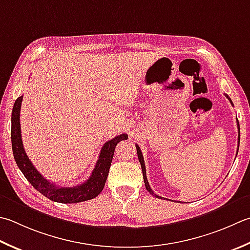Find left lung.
I'll list each match as a JSON object with an SVG mask.
<instances>
[{"label":"left lung","mask_w":250,"mask_h":250,"mask_svg":"<svg viewBox=\"0 0 250 250\" xmlns=\"http://www.w3.org/2000/svg\"><path fill=\"white\" fill-rule=\"evenodd\" d=\"M226 96L228 97L229 101L231 102V104L233 105V103H232L231 99H229V97L227 94H226ZM237 129H238V147H239V140H241V131H239V124H238V120H237ZM135 146H136V151H138V157H139V160H140V164H141V167H142V171H143V179H144V183H145V188H146V189H147L148 192H149L151 195H153V196L157 197V198H163V197L158 196V195H156V194L153 192V189L150 188V187H149V183H148V181H147V177H146V169H145V163H144L143 155H142V151H141V149H140V147H139V145L136 144ZM237 153H238V148H237ZM163 199H164V198H163Z\"/></svg>","instance_id":"1"}]
</instances>
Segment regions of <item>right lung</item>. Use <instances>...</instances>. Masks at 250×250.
Wrapping results in <instances>:
<instances>
[{
  "instance_id": "add662e5",
  "label": "right lung",
  "mask_w": 250,
  "mask_h": 250,
  "mask_svg": "<svg viewBox=\"0 0 250 250\" xmlns=\"http://www.w3.org/2000/svg\"><path fill=\"white\" fill-rule=\"evenodd\" d=\"M21 102L22 96H19L15 101L13 107L11 138L15 161H16L18 168L21 169L24 178L31 183L32 187L38 192H40L48 199L53 200V202L62 204H76L95 198L105 187L112 157H114L116 145L120 141L128 139V135L125 133L117 135L103 145L95 168L92 171L90 178L84 183L73 188L56 187L55 184L48 182L45 178L42 177L41 173L34 168L30 159L28 158L26 151H24L21 140V120H19V118H21L19 115H21Z\"/></svg>"
}]
</instances>
